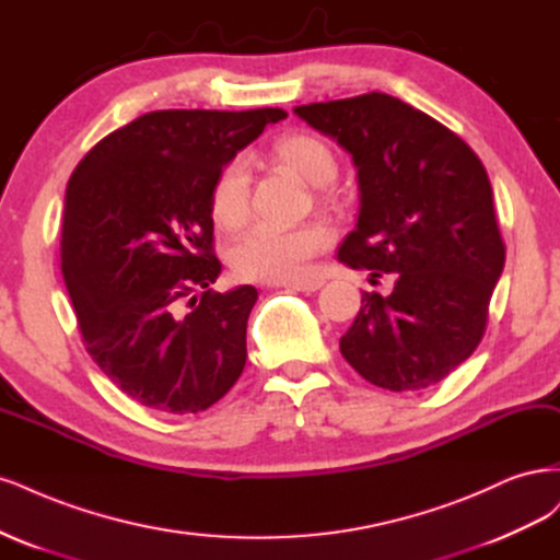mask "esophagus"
<instances>
[{
  "label": "esophagus",
  "mask_w": 560,
  "mask_h": 560,
  "mask_svg": "<svg viewBox=\"0 0 560 560\" xmlns=\"http://www.w3.org/2000/svg\"><path fill=\"white\" fill-rule=\"evenodd\" d=\"M323 285L320 279H306V281H295V283H283L285 291H298V293H314Z\"/></svg>",
  "instance_id": "esophagus-1"
}]
</instances>
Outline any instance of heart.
I'll return each mask as SVG.
<instances>
[{"label": "heart", "mask_w": 560, "mask_h": 560, "mask_svg": "<svg viewBox=\"0 0 560 560\" xmlns=\"http://www.w3.org/2000/svg\"><path fill=\"white\" fill-rule=\"evenodd\" d=\"M275 160L283 170L312 186H323L337 174V155L328 141L310 132L277 139ZM209 211L221 230H237L248 215V170L244 160H230L215 174ZM330 230L320 223L298 228L258 225L248 230L230 250V267L242 281L291 283L312 275V260L330 246Z\"/></svg>", "instance_id": "b5f03b06"}]
</instances>
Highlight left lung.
<instances>
[{"label": "left lung", "instance_id": "left-lung-1", "mask_svg": "<svg viewBox=\"0 0 560 560\" xmlns=\"http://www.w3.org/2000/svg\"><path fill=\"white\" fill-rule=\"evenodd\" d=\"M337 139L358 170L355 230L337 258L374 279L339 351L378 388L419 390L472 355L504 265L493 190L481 160L435 118L386 93L295 106Z\"/></svg>", "mask_w": 560, "mask_h": 560}]
</instances>
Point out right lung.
Returning a JSON list of instances; mask_svg holds the SVG:
<instances>
[{"label":"right lung","mask_w":560,"mask_h":560,"mask_svg":"<svg viewBox=\"0 0 560 560\" xmlns=\"http://www.w3.org/2000/svg\"><path fill=\"white\" fill-rule=\"evenodd\" d=\"M283 109L143 114L106 135L67 184L62 277L83 347L143 407L197 413L246 365L254 285L215 293V174Z\"/></svg>","instance_id":"1"}]
</instances>
